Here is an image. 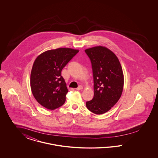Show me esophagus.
I'll list each match as a JSON object with an SVG mask.
<instances>
[{
	"label": "esophagus",
	"mask_w": 158,
	"mask_h": 158,
	"mask_svg": "<svg viewBox=\"0 0 158 158\" xmlns=\"http://www.w3.org/2000/svg\"><path fill=\"white\" fill-rule=\"evenodd\" d=\"M77 90H81L83 89V86H79L78 88H77L76 89Z\"/></svg>",
	"instance_id": "esophagus-1"
}]
</instances>
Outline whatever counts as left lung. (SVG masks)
I'll use <instances>...</instances> for the list:
<instances>
[{
    "label": "left lung",
    "mask_w": 158,
    "mask_h": 158,
    "mask_svg": "<svg viewBox=\"0 0 158 158\" xmlns=\"http://www.w3.org/2000/svg\"><path fill=\"white\" fill-rule=\"evenodd\" d=\"M90 59L94 84V96L86 102L92 113L102 114L108 111L120 98L124 86V75L116 55L105 47L86 49Z\"/></svg>",
    "instance_id": "left-lung-1"
}]
</instances>
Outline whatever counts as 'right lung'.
<instances>
[{"label": "right lung", "instance_id": "1", "mask_svg": "<svg viewBox=\"0 0 158 158\" xmlns=\"http://www.w3.org/2000/svg\"><path fill=\"white\" fill-rule=\"evenodd\" d=\"M78 52L59 48L46 51L36 58L31 73V89L40 105L53 110L64 104L68 89L61 72Z\"/></svg>", "mask_w": 158, "mask_h": 158}]
</instances>
